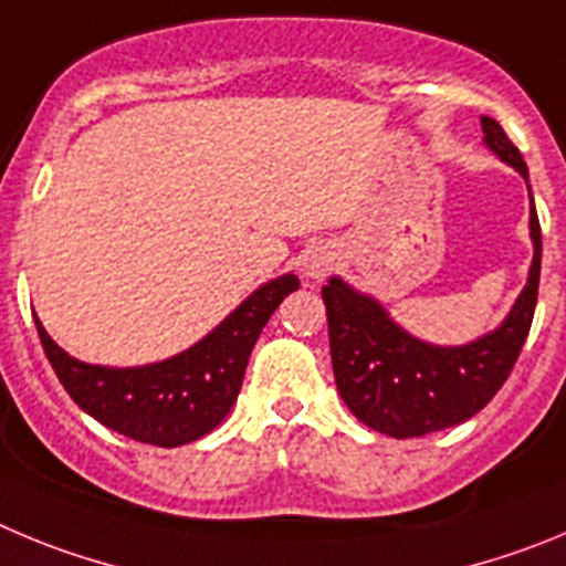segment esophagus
Here are the masks:
<instances>
[{
    "label": "esophagus",
    "instance_id": "1",
    "mask_svg": "<svg viewBox=\"0 0 566 566\" xmlns=\"http://www.w3.org/2000/svg\"><path fill=\"white\" fill-rule=\"evenodd\" d=\"M335 264V256L329 251H313L307 253V259H304V273H307L310 279H321L327 276L329 271H333Z\"/></svg>",
    "mask_w": 566,
    "mask_h": 566
}]
</instances>
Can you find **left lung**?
Returning <instances> with one entry per match:
<instances>
[{
  "mask_svg": "<svg viewBox=\"0 0 566 566\" xmlns=\"http://www.w3.org/2000/svg\"><path fill=\"white\" fill-rule=\"evenodd\" d=\"M485 144L527 180V166L505 129L482 118ZM533 200V195H531ZM533 268L522 295L499 329L465 346H431L397 327L375 298L329 279V355L344 403L364 426L409 440L451 429L493 400L511 375L536 313L542 273V226L531 208Z\"/></svg>",
  "mask_w": 566,
  "mask_h": 566,
  "instance_id": "obj_1",
  "label": "left lung"
}]
</instances>
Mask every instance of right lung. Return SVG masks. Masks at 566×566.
<instances>
[{
	"label": "right lung",
	"instance_id": "1",
	"mask_svg": "<svg viewBox=\"0 0 566 566\" xmlns=\"http://www.w3.org/2000/svg\"><path fill=\"white\" fill-rule=\"evenodd\" d=\"M293 290H298L293 273L273 279L200 344L163 364L137 369L81 364L53 344L39 318L35 329L61 386L86 415L137 442L175 448L200 440L226 420L259 333Z\"/></svg>",
	"mask_w": 566,
	"mask_h": 566
}]
</instances>
